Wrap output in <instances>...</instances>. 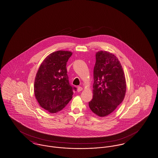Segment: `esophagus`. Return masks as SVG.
<instances>
[{"instance_id":"esophagus-1","label":"esophagus","mask_w":158,"mask_h":158,"mask_svg":"<svg viewBox=\"0 0 158 158\" xmlns=\"http://www.w3.org/2000/svg\"><path fill=\"white\" fill-rule=\"evenodd\" d=\"M82 90V88L81 87V86H78V88H77V91L78 92H80L81 90Z\"/></svg>"}]
</instances>
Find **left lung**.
I'll return each mask as SVG.
<instances>
[{"label":"left lung","instance_id":"left-lung-1","mask_svg":"<svg viewBox=\"0 0 158 158\" xmlns=\"http://www.w3.org/2000/svg\"><path fill=\"white\" fill-rule=\"evenodd\" d=\"M93 98L89 102L92 112L106 117L121 103L126 93V81L118 59L107 51L96 54Z\"/></svg>","mask_w":158,"mask_h":158}]
</instances>
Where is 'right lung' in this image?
<instances>
[{"mask_svg": "<svg viewBox=\"0 0 158 158\" xmlns=\"http://www.w3.org/2000/svg\"><path fill=\"white\" fill-rule=\"evenodd\" d=\"M72 52L58 51L41 64L35 81V95L42 108L51 113L62 110L72 98L76 88L70 85L66 63Z\"/></svg>", "mask_w": 158, "mask_h": 158, "instance_id": "add662e5", "label": "right lung"}]
</instances>
